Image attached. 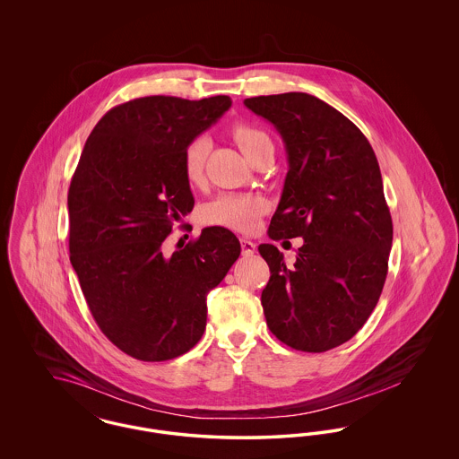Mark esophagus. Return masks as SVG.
I'll return each mask as SVG.
<instances>
[{"mask_svg": "<svg viewBox=\"0 0 459 459\" xmlns=\"http://www.w3.org/2000/svg\"><path fill=\"white\" fill-rule=\"evenodd\" d=\"M240 249H242V256H251L256 251V244L253 240L240 239Z\"/></svg>", "mask_w": 459, "mask_h": 459, "instance_id": "1", "label": "esophagus"}]
</instances>
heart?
I'll return each instance as SVG.
<instances>
[{"label":"heart","mask_w":459,"mask_h":459,"mask_svg":"<svg viewBox=\"0 0 459 459\" xmlns=\"http://www.w3.org/2000/svg\"><path fill=\"white\" fill-rule=\"evenodd\" d=\"M232 137L238 143L240 152L246 156L251 153L260 143L268 139L264 132L246 124L234 126ZM208 150H210V141L206 135H197L187 143L184 150L182 167H184V175L189 182H197L203 177ZM263 212H264V201L262 197L251 196V195H221L204 208V220L210 223L236 229V230H251L256 227Z\"/></svg>","instance_id":"heart-1"}]
</instances>
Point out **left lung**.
Segmentation results:
<instances>
[{"mask_svg": "<svg viewBox=\"0 0 459 459\" xmlns=\"http://www.w3.org/2000/svg\"><path fill=\"white\" fill-rule=\"evenodd\" d=\"M282 135L289 172L270 239L303 238L287 266L273 244L262 305L289 348L324 352L365 325L378 303L393 247V219L377 156L348 117L306 92L244 100Z\"/></svg>", "mask_w": 459, "mask_h": 459, "instance_id": "1", "label": "left lung"}]
</instances>
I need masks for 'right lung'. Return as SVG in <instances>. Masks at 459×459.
<instances>
[{
    "label": "right lung",
    "mask_w": 459,
    "mask_h": 459,
    "mask_svg": "<svg viewBox=\"0 0 459 459\" xmlns=\"http://www.w3.org/2000/svg\"><path fill=\"white\" fill-rule=\"evenodd\" d=\"M229 96H146L105 113L68 189V249L101 332L141 361L195 348L206 296L239 258V239L206 227L165 256L172 225L195 206L182 158L187 143L230 108Z\"/></svg>",
    "instance_id": "right-lung-1"
}]
</instances>
